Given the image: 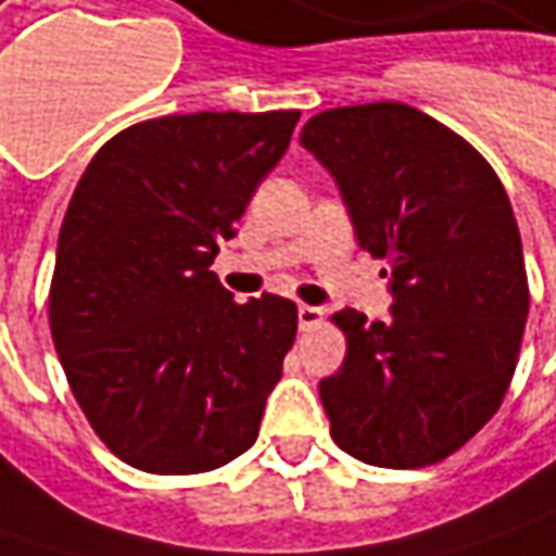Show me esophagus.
Listing matches in <instances>:
<instances>
[{"label": "esophagus", "instance_id": "esophagus-1", "mask_svg": "<svg viewBox=\"0 0 556 556\" xmlns=\"http://www.w3.org/2000/svg\"><path fill=\"white\" fill-rule=\"evenodd\" d=\"M296 318H300V331H312V328L321 325L325 312L318 309V306H300V309H296Z\"/></svg>", "mask_w": 556, "mask_h": 556}]
</instances>
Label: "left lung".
<instances>
[{
	"label": "left lung",
	"instance_id": "left-lung-1",
	"mask_svg": "<svg viewBox=\"0 0 556 556\" xmlns=\"http://www.w3.org/2000/svg\"><path fill=\"white\" fill-rule=\"evenodd\" d=\"M300 144L333 176L358 247L393 275L390 321L333 315L346 358L318 387L333 442L374 467L439 464L498 412L523 343L507 191L470 141L402 101L321 111Z\"/></svg>",
	"mask_w": 556,
	"mask_h": 556
}]
</instances>
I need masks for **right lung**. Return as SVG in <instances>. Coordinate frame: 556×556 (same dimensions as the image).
Wrapping results in <instances>:
<instances>
[{
  "label": "right lung",
  "instance_id": "right-lung-1",
  "mask_svg": "<svg viewBox=\"0 0 556 556\" xmlns=\"http://www.w3.org/2000/svg\"><path fill=\"white\" fill-rule=\"evenodd\" d=\"M300 111H201L101 144L58 235L49 325L86 420L144 473L216 470L256 442L296 306L210 271Z\"/></svg>",
  "mask_w": 556,
  "mask_h": 556
}]
</instances>
